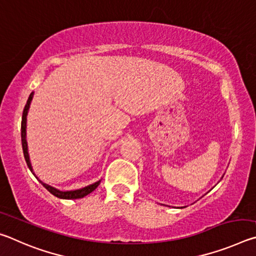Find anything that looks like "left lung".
Segmentation results:
<instances>
[{
    "label": "left lung",
    "mask_w": 256,
    "mask_h": 256,
    "mask_svg": "<svg viewBox=\"0 0 256 256\" xmlns=\"http://www.w3.org/2000/svg\"><path fill=\"white\" fill-rule=\"evenodd\" d=\"M182 208H183V206H182Z\"/></svg>",
    "instance_id": "obj_1"
}]
</instances>
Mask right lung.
I'll use <instances>...</instances> for the list:
<instances>
[{
    "label": "right lung",
    "mask_w": 256,
    "mask_h": 256,
    "mask_svg": "<svg viewBox=\"0 0 256 256\" xmlns=\"http://www.w3.org/2000/svg\"><path fill=\"white\" fill-rule=\"evenodd\" d=\"M34 98V92L30 94V96L27 100V104H26L24 106V110L22 112V120H21V144H22V150H24V159H26V162H27L28 167L30 172H34L32 170V162H30V158H29V152H28V144H27V115H28V112H29V108H30V104H32V100ZM36 176V175H34ZM36 178L38 180V177L36 176ZM42 184V186L50 192L53 196H55L56 198H64V200H73V198H81L86 196H88L92 192V190H96L98 188V185L100 184V180L94 182V183L90 184L88 186H84V188H79V190H60L58 188H54V186H50L48 184L44 183V182H42L40 180H38Z\"/></svg>",
    "instance_id": "1"
}]
</instances>
